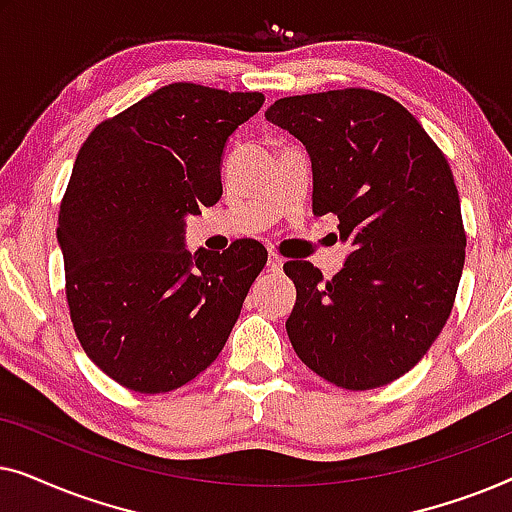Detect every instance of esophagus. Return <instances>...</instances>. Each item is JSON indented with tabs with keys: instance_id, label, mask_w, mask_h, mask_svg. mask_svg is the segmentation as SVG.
I'll return each mask as SVG.
<instances>
[{
	"instance_id": "esophagus-1",
	"label": "esophagus",
	"mask_w": 512,
	"mask_h": 512,
	"mask_svg": "<svg viewBox=\"0 0 512 512\" xmlns=\"http://www.w3.org/2000/svg\"><path fill=\"white\" fill-rule=\"evenodd\" d=\"M282 265H284V258L275 254V251H270V258H268V268L272 272H282Z\"/></svg>"
}]
</instances>
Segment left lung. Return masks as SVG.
Instances as JSON below:
<instances>
[{
  "label": "left lung",
  "instance_id": "left-lung-1",
  "mask_svg": "<svg viewBox=\"0 0 512 512\" xmlns=\"http://www.w3.org/2000/svg\"><path fill=\"white\" fill-rule=\"evenodd\" d=\"M265 118L305 144L312 212L338 214L345 268L286 261L298 359L335 387L377 389L415 368L450 317L466 230L445 153L415 116L368 88L282 97Z\"/></svg>",
  "mask_w": 512,
  "mask_h": 512
}]
</instances>
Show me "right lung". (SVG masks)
I'll return each mask as SVG.
<instances>
[{"mask_svg":"<svg viewBox=\"0 0 512 512\" xmlns=\"http://www.w3.org/2000/svg\"><path fill=\"white\" fill-rule=\"evenodd\" d=\"M263 93L170 83L90 132L58 214L74 333L125 389L165 394L226 345L268 251L184 249V219L221 198V156Z\"/></svg>","mask_w":512,"mask_h":512,"instance_id":"1","label":"right lung"}]
</instances>
